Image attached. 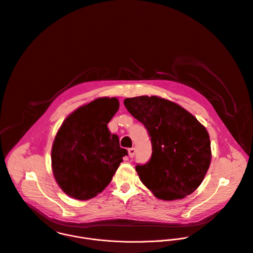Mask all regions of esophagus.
Returning <instances> with one entry per match:
<instances>
[{"mask_svg": "<svg viewBox=\"0 0 253 253\" xmlns=\"http://www.w3.org/2000/svg\"><path fill=\"white\" fill-rule=\"evenodd\" d=\"M128 154H129V157L130 158H134L135 157V154H136V149L135 148H131L128 150Z\"/></svg>", "mask_w": 253, "mask_h": 253, "instance_id": "obj_1", "label": "esophagus"}]
</instances>
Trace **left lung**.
Masks as SVG:
<instances>
[{
    "mask_svg": "<svg viewBox=\"0 0 253 253\" xmlns=\"http://www.w3.org/2000/svg\"><path fill=\"white\" fill-rule=\"evenodd\" d=\"M124 105L151 137L150 161L136 166L141 181L163 200L193 193L211 163V143L205 127L178 104L158 96L125 98Z\"/></svg>",
    "mask_w": 253,
    "mask_h": 253,
    "instance_id": "1",
    "label": "left lung"
}]
</instances>
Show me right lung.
Returning <instances> with one entry per match:
<instances>
[{
    "label": "right lung",
    "mask_w": 253,
    "mask_h": 253,
    "mask_svg": "<svg viewBox=\"0 0 253 253\" xmlns=\"http://www.w3.org/2000/svg\"><path fill=\"white\" fill-rule=\"evenodd\" d=\"M118 109L117 98L100 97L78 108L60 127L52 147V169L69 196L78 200L96 196L128 155L107 128Z\"/></svg>",
    "instance_id": "add662e5"
}]
</instances>
